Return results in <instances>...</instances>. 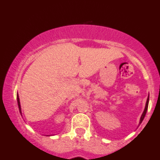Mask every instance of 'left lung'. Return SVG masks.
Here are the masks:
<instances>
[{
  "label": "left lung",
  "mask_w": 160,
  "mask_h": 160,
  "mask_svg": "<svg viewBox=\"0 0 160 160\" xmlns=\"http://www.w3.org/2000/svg\"><path fill=\"white\" fill-rule=\"evenodd\" d=\"M149 97H148L147 100V102H146V107H145V109H144L143 112H142V116H141V117H140V120H139V124L141 123V122H142V120H143L144 117H145V116H146V113H147V112L148 105H149Z\"/></svg>",
  "instance_id": "left-lung-1"
}]
</instances>
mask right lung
Returning a JSON list of instances; mask_svg holds the SVG:
<instances>
[{
	"label": "right lung",
	"mask_w": 160,
	"mask_h": 160,
	"mask_svg": "<svg viewBox=\"0 0 160 160\" xmlns=\"http://www.w3.org/2000/svg\"><path fill=\"white\" fill-rule=\"evenodd\" d=\"M17 100H18V107H19V111H20V112H21V116H22V112H21V102H20V99H19V96H18V94H17Z\"/></svg>",
	"instance_id": "right-lung-1"
}]
</instances>
